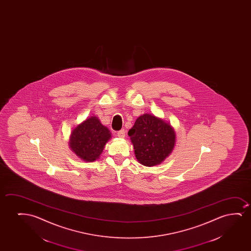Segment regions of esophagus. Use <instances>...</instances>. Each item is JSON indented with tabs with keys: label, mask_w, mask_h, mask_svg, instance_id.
Masks as SVG:
<instances>
[{
	"label": "esophagus",
	"mask_w": 251,
	"mask_h": 251,
	"mask_svg": "<svg viewBox=\"0 0 251 251\" xmlns=\"http://www.w3.org/2000/svg\"><path fill=\"white\" fill-rule=\"evenodd\" d=\"M117 136L119 138L125 137V130L122 129V130L118 131V132H117Z\"/></svg>",
	"instance_id": "obj_1"
}]
</instances>
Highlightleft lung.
Masks as SVG:
<instances>
[{
    "mask_svg": "<svg viewBox=\"0 0 251 251\" xmlns=\"http://www.w3.org/2000/svg\"><path fill=\"white\" fill-rule=\"evenodd\" d=\"M127 134L138 161L148 167L160 165L175 147V131L171 124L151 114L138 117Z\"/></svg>",
    "mask_w": 251,
    "mask_h": 251,
    "instance_id": "obj_1",
    "label": "left lung"
}]
</instances>
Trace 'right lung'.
Instances as JSON below:
<instances>
[{"label": "right lung", "mask_w": 251, "mask_h": 251, "mask_svg": "<svg viewBox=\"0 0 251 251\" xmlns=\"http://www.w3.org/2000/svg\"><path fill=\"white\" fill-rule=\"evenodd\" d=\"M111 138L108 127L95 116L87 118L72 131L69 147L79 158L93 162L100 158L107 141Z\"/></svg>", "instance_id": "obj_1"}]
</instances>
